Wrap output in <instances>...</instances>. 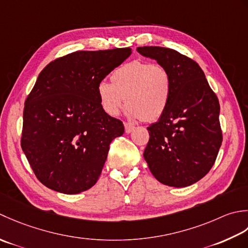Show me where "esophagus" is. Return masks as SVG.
<instances>
[{"mask_svg":"<svg viewBox=\"0 0 248 248\" xmlns=\"http://www.w3.org/2000/svg\"><path fill=\"white\" fill-rule=\"evenodd\" d=\"M124 125H125V133H126V134H130L131 131H133V130H134V128H135V126H134L133 124L125 123Z\"/></svg>","mask_w":248,"mask_h":248,"instance_id":"esophagus-1","label":"esophagus"}]
</instances>
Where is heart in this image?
Wrapping results in <instances>:
<instances>
[{"label": "heart", "mask_w": 248, "mask_h": 248, "mask_svg": "<svg viewBox=\"0 0 248 248\" xmlns=\"http://www.w3.org/2000/svg\"><path fill=\"white\" fill-rule=\"evenodd\" d=\"M110 80L97 87L100 106L110 117H117L126 103L130 119L153 122L170 104L172 79L163 65L135 60L114 69Z\"/></svg>", "instance_id": "1"}]
</instances>
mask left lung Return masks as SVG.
Segmentation results:
<instances>
[{
    "label": "left lung",
    "instance_id": "left-lung-1",
    "mask_svg": "<svg viewBox=\"0 0 248 248\" xmlns=\"http://www.w3.org/2000/svg\"><path fill=\"white\" fill-rule=\"evenodd\" d=\"M137 51L157 61L172 79L168 108L148 127L144 159L160 183L189 186L211 170L223 141L218 98L194 60L164 47H138Z\"/></svg>",
    "mask_w": 248,
    "mask_h": 248
}]
</instances>
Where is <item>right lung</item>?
<instances>
[{
	"label": "right lung",
	"instance_id": "right-lung-1",
	"mask_svg": "<svg viewBox=\"0 0 248 248\" xmlns=\"http://www.w3.org/2000/svg\"><path fill=\"white\" fill-rule=\"evenodd\" d=\"M131 54L130 48L76 51L40 72L25 99L21 148L48 188L74 195L97 182L122 121L99 103L97 87Z\"/></svg>",
	"mask_w": 248,
	"mask_h": 248
}]
</instances>
